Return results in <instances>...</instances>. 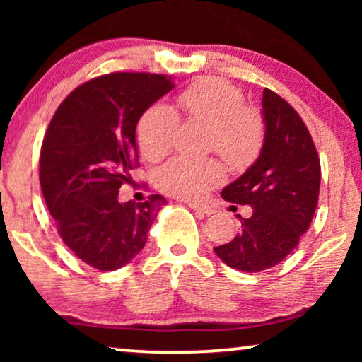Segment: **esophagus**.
Wrapping results in <instances>:
<instances>
[{
	"label": "esophagus",
	"mask_w": 362,
	"mask_h": 362,
	"mask_svg": "<svg viewBox=\"0 0 362 362\" xmlns=\"http://www.w3.org/2000/svg\"><path fill=\"white\" fill-rule=\"evenodd\" d=\"M189 207L191 209H194L196 212H201V214H206V216H211L214 214V207L209 206V204H199V202H189Z\"/></svg>",
	"instance_id": "34e87169"
}]
</instances>
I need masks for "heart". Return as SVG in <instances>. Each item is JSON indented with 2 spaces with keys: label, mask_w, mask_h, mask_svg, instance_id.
I'll use <instances>...</instances> for the list:
<instances>
[{
  "label": "heart",
  "mask_w": 362,
  "mask_h": 362,
  "mask_svg": "<svg viewBox=\"0 0 362 362\" xmlns=\"http://www.w3.org/2000/svg\"><path fill=\"white\" fill-rule=\"evenodd\" d=\"M181 110L192 122L211 127V148L232 170H245L257 160L265 140V120L259 108L245 105L244 93L219 77L201 78L177 97ZM180 117L165 103L151 105L136 127V141L143 158L158 161L175 146ZM226 180L217 160L175 158L156 173L161 191L181 199H201Z\"/></svg>",
  "instance_id": "1"
}]
</instances>
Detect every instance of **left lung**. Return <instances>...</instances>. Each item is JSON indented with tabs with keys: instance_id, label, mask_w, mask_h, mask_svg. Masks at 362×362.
<instances>
[{
	"instance_id": "obj_1",
	"label": "left lung",
	"mask_w": 362,
	"mask_h": 362,
	"mask_svg": "<svg viewBox=\"0 0 362 362\" xmlns=\"http://www.w3.org/2000/svg\"><path fill=\"white\" fill-rule=\"evenodd\" d=\"M265 140L257 161L221 196L250 206L240 232L216 255L232 269L255 274L279 265L308 230L320 194L321 168L305 122L279 93L264 88Z\"/></svg>"
}]
</instances>
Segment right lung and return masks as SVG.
<instances>
[{
    "mask_svg": "<svg viewBox=\"0 0 362 362\" xmlns=\"http://www.w3.org/2000/svg\"><path fill=\"white\" fill-rule=\"evenodd\" d=\"M175 87L171 77L113 72L69 93L49 123L39 181L64 244L102 272L127 265L145 247L166 199L120 202L118 191L138 166L136 125Z\"/></svg>",
    "mask_w": 362,
    "mask_h": 362,
    "instance_id": "right-lung-1",
    "label": "right lung"
}]
</instances>
